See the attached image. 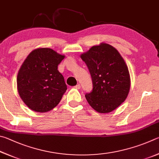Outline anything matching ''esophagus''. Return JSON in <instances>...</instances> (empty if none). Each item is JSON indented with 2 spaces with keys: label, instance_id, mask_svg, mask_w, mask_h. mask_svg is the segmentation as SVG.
<instances>
[{
  "label": "esophagus",
  "instance_id": "obj_1",
  "mask_svg": "<svg viewBox=\"0 0 159 159\" xmlns=\"http://www.w3.org/2000/svg\"><path fill=\"white\" fill-rule=\"evenodd\" d=\"M80 87H81V86H80V84H77L76 86H75L74 88L77 89H80Z\"/></svg>",
  "mask_w": 159,
  "mask_h": 159
}]
</instances>
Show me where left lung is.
I'll use <instances>...</instances> for the list:
<instances>
[{
    "instance_id": "8db88e82",
    "label": "left lung",
    "mask_w": 159,
    "mask_h": 159,
    "mask_svg": "<svg viewBox=\"0 0 159 159\" xmlns=\"http://www.w3.org/2000/svg\"><path fill=\"white\" fill-rule=\"evenodd\" d=\"M92 79L93 89L85 95L91 107L100 113L118 107L130 90L129 69L119 52L106 43L93 46L81 55Z\"/></svg>"
}]
</instances>
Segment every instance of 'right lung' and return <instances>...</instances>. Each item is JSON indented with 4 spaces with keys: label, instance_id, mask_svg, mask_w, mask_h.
<instances>
[{
    "label": "right lung",
    "instance_id": "add662e5",
    "mask_svg": "<svg viewBox=\"0 0 159 159\" xmlns=\"http://www.w3.org/2000/svg\"><path fill=\"white\" fill-rule=\"evenodd\" d=\"M49 48L33 50L18 72L19 96L30 110L46 112L57 106L67 90L58 66L64 58Z\"/></svg>",
    "mask_w": 159,
    "mask_h": 159
}]
</instances>
